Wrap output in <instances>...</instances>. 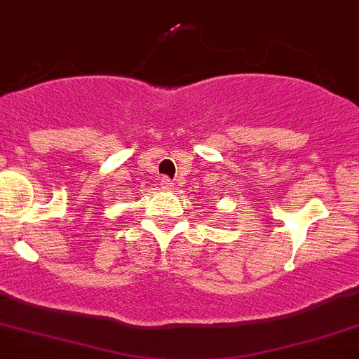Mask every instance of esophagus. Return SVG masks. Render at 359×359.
Wrapping results in <instances>:
<instances>
[{
	"label": "esophagus",
	"instance_id": "1",
	"mask_svg": "<svg viewBox=\"0 0 359 359\" xmlns=\"http://www.w3.org/2000/svg\"><path fill=\"white\" fill-rule=\"evenodd\" d=\"M161 187L163 189H172V180L168 177H161Z\"/></svg>",
	"mask_w": 359,
	"mask_h": 359
}]
</instances>
